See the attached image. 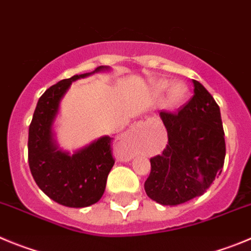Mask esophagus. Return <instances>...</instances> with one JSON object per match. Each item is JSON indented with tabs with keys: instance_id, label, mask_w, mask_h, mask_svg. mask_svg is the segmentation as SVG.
<instances>
[{
	"instance_id": "1",
	"label": "esophagus",
	"mask_w": 251,
	"mask_h": 251,
	"mask_svg": "<svg viewBox=\"0 0 251 251\" xmlns=\"http://www.w3.org/2000/svg\"><path fill=\"white\" fill-rule=\"evenodd\" d=\"M135 126H136L137 128H140V127H142V126H144V123H142V121H139V123H136V125H135Z\"/></svg>"
}]
</instances>
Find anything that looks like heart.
I'll return each mask as SVG.
<instances>
[{
	"instance_id": "b5f03b06",
	"label": "heart",
	"mask_w": 251,
	"mask_h": 251,
	"mask_svg": "<svg viewBox=\"0 0 251 251\" xmlns=\"http://www.w3.org/2000/svg\"><path fill=\"white\" fill-rule=\"evenodd\" d=\"M171 82L168 80H161L155 85V91L156 94H162L170 87ZM185 96H186V87L182 83H174L170 87L168 94V99H166V105L169 107H176L184 101Z\"/></svg>"
}]
</instances>
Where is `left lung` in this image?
Returning a JSON list of instances; mask_svg holds the SVG:
<instances>
[{
	"label": "left lung",
	"mask_w": 251,
	"mask_h": 251,
	"mask_svg": "<svg viewBox=\"0 0 251 251\" xmlns=\"http://www.w3.org/2000/svg\"><path fill=\"white\" fill-rule=\"evenodd\" d=\"M194 96L177 112L162 110L168 145L150 159L144 187L161 205H179L200 196L221 174L225 160L220 109L210 92L193 80Z\"/></svg>",
	"instance_id": "8db88e82"
}]
</instances>
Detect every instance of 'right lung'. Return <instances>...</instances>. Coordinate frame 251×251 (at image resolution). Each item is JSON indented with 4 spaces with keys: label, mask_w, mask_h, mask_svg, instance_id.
Returning a JSON list of instances; mask_svg holds the SVG:
<instances>
[{
    "label": "right lung",
    "mask_w": 251,
    "mask_h": 251,
    "mask_svg": "<svg viewBox=\"0 0 251 251\" xmlns=\"http://www.w3.org/2000/svg\"><path fill=\"white\" fill-rule=\"evenodd\" d=\"M109 67L61 80L38 99L28 128V165L38 187L53 201L69 207H86L103 195L107 175L115 164L112 137L102 136L89 146L70 155L57 149L52 124L61 99L78 78Z\"/></svg>",
    "instance_id": "right-lung-1"
}]
</instances>
